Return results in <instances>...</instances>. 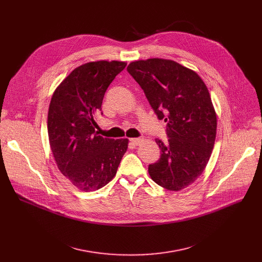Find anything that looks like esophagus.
<instances>
[{"mask_svg":"<svg viewBox=\"0 0 262 262\" xmlns=\"http://www.w3.org/2000/svg\"><path fill=\"white\" fill-rule=\"evenodd\" d=\"M129 141L133 144H135V145H139L143 141V139H141V138H133V139H129Z\"/></svg>","mask_w":262,"mask_h":262,"instance_id":"obj_1","label":"esophagus"}]
</instances>
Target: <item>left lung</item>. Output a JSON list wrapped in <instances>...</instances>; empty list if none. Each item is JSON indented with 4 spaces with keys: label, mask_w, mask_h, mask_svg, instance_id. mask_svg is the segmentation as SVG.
Segmentation results:
<instances>
[{
    "label": "left lung",
    "mask_w": 262,
    "mask_h": 262,
    "mask_svg": "<svg viewBox=\"0 0 262 262\" xmlns=\"http://www.w3.org/2000/svg\"><path fill=\"white\" fill-rule=\"evenodd\" d=\"M127 71L167 122L169 139H156L161 158L148 173L164 189L181 191L202 174L213 149L216 114L208 89L196 71L173 60H138Z\"/></svg>",
    "instance_id": "8db88e82"
}]
</instances>
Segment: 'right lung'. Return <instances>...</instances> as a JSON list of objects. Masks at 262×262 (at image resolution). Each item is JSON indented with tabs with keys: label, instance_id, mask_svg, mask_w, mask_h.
<instances>
[{
	"label": "right lung",
	"instance_id": "add662e5",
	"mask_svg": "<svg viewBox=\"0 0 262 262\" xmlns=\"http://www.w3.org/2000/svg\"><path fill=\"white\" fill-rule=\"evenodd\" d=\"M126 66L99 60L74 68L56 88L49 107L48 133L61 173L84 192L101 189L116 175L128 139H107L95 132V115L108 85Z\"/></svg>",
	"mask_w": 262,
	"mask_h": 262
}]
</instances>
